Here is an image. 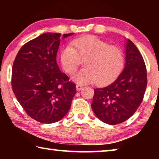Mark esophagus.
<instances>
[{
	"instance_id": "34e87169",
	"label": "esophagus",
	"mask_w": 159,
	"mask_h": 159,
	"mask_svg": "<svg viewBox=\"0 0 159 159\" xmlns=\"http://www.w3.org/2000/svg\"><path fill=\"white\" fill-rule=\"evenodd\" d=\"M82 88H83L82 85H79V84H77V85H76V90H81Z\"/></svg>"
}]
</instances>
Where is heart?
<instances>
[{"mask_svg": "<svg viewBox=\"0 0 159 159\" xmlns=\"http://www.w3.org/2000/svg\"><path fill=\"white\" fill-rule=\"evenodd\" d=\"M84 60L85 68L74 76L79 83L95 82L106 85L116 79L125 64L121 48L94 36L75 39L61 52V66L66 73L73 74Z\"/></svg>", "mask_w": 159, "mask_h": 159, "instance_id": "heart-1", "label": "heart"}]
</instances>
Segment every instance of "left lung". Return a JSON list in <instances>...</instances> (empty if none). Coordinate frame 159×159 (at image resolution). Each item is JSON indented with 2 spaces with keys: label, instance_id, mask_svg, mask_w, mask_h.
Instances as JSON below:
<instances>
[{
  "label": "left lung",
  "instance_id": "8db88e82",
  "mask_svg": "<svg viewBox=\"0 0 159 159\" xmlns=\"http://www.w3.org/2000/svg\"><path fill=\"white\" fill-rule=\"evenodd\" d=\"M147 85L146 65L138 48L126 42L125 66L116 80L95 88L91 107L102 122L116 125L131 117L143 100Z\"/></svg>",
  "mask_w": 159,
  "mask_h": 159
}]
</instances>
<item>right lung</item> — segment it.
I'll use <instances>...</instances> for the list:
<instances>
[{
  "label": "right lung",
  "instance_id": "obj_1",
  "mask_svg": "<svg viewBox=\"0 0 159 159\" xmlns=\"http://www.w3.org/2000/svg\"><path fill=\"white\" fill-rule=\"evenodd\" d=\"M73 34H64L63 39ZM60 34L45 33L21 48L13 62L11 84L29 116L43 123L60 120L71 107L76 84L60 71L56 57Z\"/></svg>",
  "mask_w": 159,
  "mask_h": 159
}]
</instances>
